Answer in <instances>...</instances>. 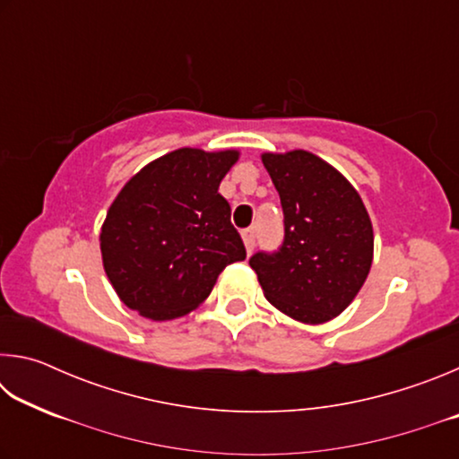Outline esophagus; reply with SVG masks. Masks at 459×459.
Here are the masks:
<instances>
[{"instance_id":"obj_1","label":"esophagus","mask_w":459,"mask_h":459,"mask_svg":"<svg viewBox=\"0 0 459 459\" xmlns=\"http://www.w3.org/2000/svg\"><path fill=\"white\" fill-rule=\"evenodd\" d=\"M240 235H243V243H245L247 253H251L253 247H255V230L253 229H245L243 232H240Z\"/></svg>"}]
</instances>
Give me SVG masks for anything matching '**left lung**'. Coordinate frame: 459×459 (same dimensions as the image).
Here are the masks:
<instances>
[{"instance_id": "left-lung-1", "label": "left lung", "mask_w": 459, "mask_h": 459, "mask_svg": "<svg viewBox=\"0 0 459 459\" xmlns=\"http://www.w3.org/2000/svg\"><path fill=\"white\" fill-rule=\"evenodd\" d=\"M279 192L285 237L277 253L253 255L271 306L301 324H325L352 304L368 277L375 232L354 186L306 150L263 153Z\"/></svg>"}]
</instances>
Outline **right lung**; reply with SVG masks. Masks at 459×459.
Masks as SVG:
<instances>
[{
	"label": "right lung",
	"instance_id": "right-lung-1",
	"mask_svg": "<svg viewBox=\"0 0 459 459\" xmlns=\"http://www.w3.org/2000/svg\"><path fill=\"white\" fill-rule=\"evenodd\" d=\"M237 150L180 147L123 186L100 227V257L119 299L153 322L182 317L211 295L222 269L247 257L219 194Z\"/></svg>",
	"mask_w": 459,
	"mask_h": 459
}]
</instances>
